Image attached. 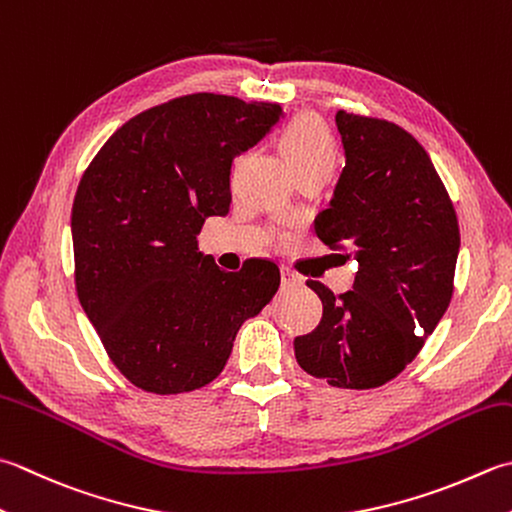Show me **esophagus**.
Masks as SVG:
<instances>
[{"label": "esophagus", "instance_id": "34e87169", "mask_svg": "<svg viewBox=\"0 0 512 512\" xmlns=\"http://www.w3.org/2000/svg\"><path fill=\"white\" fill-rule=\"evenodd\" d=\"M302 284H304V279L299 277L293 268L282 266V286L284 288H297V286H302Z\"/></svg>", "mask_w": 512, "mask_h": 512}]
</instances>
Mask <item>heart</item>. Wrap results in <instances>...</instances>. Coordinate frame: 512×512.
Segmentation results:
<instances>
[{
  "label": "heart",
  "mask_w": 512,
  "mask_h": 512,
  "mask_svg": "<svg viewBox=\"0 0 512 512\" xmlns=\"http://www.w3.org/2000/svg\"><path fill=\"white\" fill-rule=\"evenodd\" d=\"M282 153L295 177L328 175L337 166V144L319 117L304 115L290 122L282 133Z\"/></svg>",
  "instance_id": "1"
}]
</instances>
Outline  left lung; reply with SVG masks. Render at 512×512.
Wrapping results in <instances>:
<instances>
[{"mask_svg": "<svg viewBox=\"0 0 512 512\" xmlns=\"http://www.w3.org/2000/svg\"><path fill=\"white\" fill-rule=\"evenodd\" d=\"M346 166L315 219L330 248L359 270L335 295L310 279L324 304L313 333L295 337L308 375L337 388H377L422 350L453 297L459 226L453 202L417 139L393 122L337 110Z\"/></svg>", "mask_w": 512, "mask_h": 512, "instance_id": "1", "label": "left lung"}]
</instances>
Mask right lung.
<instances>
[{
	"label": "right lung",
	"mask_w": 512,
	"mask_h": 512,
	"mask_svg": "<svg viewBox=\"0 0 512 512\" xmlns=\"http://www.w3.org/2000/svg\"><path fill=\"white\" fill-rule=\"evenodd\" d=\"M282 106L195 93L148 108L110 135L73 202L77 297L130 384L157 395L222 373L237 330L279 288L248 259L226 273L197 248L206 217L230 210V166Z\"/></svg>",
	"instance_id": "obj_1"
}]
</instances>
